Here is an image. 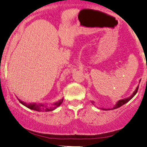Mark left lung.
I'll return each mask as SVG.
<instances>
[{
	"instance_id": "obj_1",
	"label": "left lung",
	"mask_w": 147,
	"mask_h": 147,
	"mask_svg": "<svg viewBox=\"0 0 147 147\" xmlns=\"http://www.w3.org/2000/svg\"><path fill=\"white\" fill-rule=\"evenodd\" d=\"M140 81H141V80H140ZM138 88H139V86H137V88H136V90H135L134 91V92H133V93H132V95H131V96L128 97V98H125V99L119 100L117 102H116V105H114V106H113V108H111V109L113 110V109H116V108H120L121 106H122V105H124V104H126V102H129V101L131 99V98H133V97L135 95H136V92H137V91H138ZM92 102V104H93V105H94V102ZM101 109L104 110V111H108V110H111V108H108V109H105V108H101Z\"/></svg>"
}]
</instances>
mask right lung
<instances>
[{
    "label": "right lung",
    "instance_id": "obj_1",
    "mask_svg": "<svg viewBox=\"0 0 147 147\" xmlns=\"http://www.w3.org/2000/svg\"><path fill=\"white\" fill-rule=\"evenodd\" d=\"M19 100V102H21L22 105H24V106L27 107L28 108L31 110H34V111H45V112H47V111H52L56 109L57 107H59L61 104L63 102V98L61 100H59V101L56 102H54L52 105L50 106H48L47 105H44V104H37V103H26V102H24V101L18 99Z\"/></svg>",
    "mask_w": 147,
    "mask_h": 147
}]
</instances>
